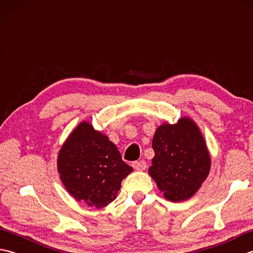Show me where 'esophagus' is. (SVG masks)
<instances>
[{"instance_id":"obj_1","label":"esophagus","mask_w":253,"mask_h":253,"mask_svg":"<svg viewBox=\"0 0 253 253\" xmlns=\"http://www.w3.org/2000/svg\"><path fill=\"white\" fill-rule=\"evenodd\" d=\"M132 168L135 169L136 170H143V169H147V163H146V161H136V162H133L132 163Z\"/></svg>"}]
</instances>
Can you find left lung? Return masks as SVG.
Wrapping results in <instances>:
<instances>
[{
    "label": "left lung",
    "mask_w": 253,
    "mask_h": 253,
    "mask_svg": "<svg viewBox=\"0 0 253 253\" xmlns=\"http://www.w3.org/2000/svg\"><path fill=\"white\" fill-rule=\"evenodd\" d=\"M154 158L149 169L165 199L180 202L191 198L207 179L211 158L206 140L189 117L174 125L162 124L152 140Z\"/></svg>",
    "instance_id": "obj_1"
}]
</instances>
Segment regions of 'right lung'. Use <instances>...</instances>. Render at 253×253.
<instances>
[{
	"mask_svg": "<svg viewBox=\"0 0 253 253\" xmlns=\"http://www.w3.org/2000/svg\"><path fill=\"white\" fill-rule=\"evenodd\" d=\"M57 170L66 190L77 201L101 209L114 201L122 180L132 171L114 143L82 122L64 142Z\"/></svg>",
	"mask_w": 253,
	"mask_h": 253,
	"instance_id": "add662e5",
	"label": "right lung"
}]
</instances>
